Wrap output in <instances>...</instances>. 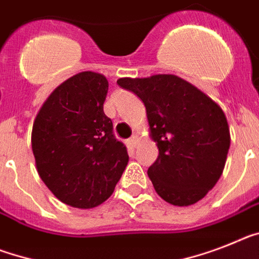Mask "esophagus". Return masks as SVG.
Here are the masks:
<instances>
[{"label":"esophagus","mask_w":259,"mask_h":259,"mask_svg":"<svg viewBox=\"0 0 259 259\" xmlns=\"http://www.w3.org/2000/svg\"><path fill=\"white\" fill-rule=\"evenodd\" d=\"M137 143H138V137H137L136 134H133V136L130 137L129 140H127V145H129L132 149H134V147L137 146Z\"/></svg>","instance_id":"esophagus-1"}]
</instances>
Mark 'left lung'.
Wrapping results in <instances>:
<instances>
[{"label":"left lung","mask_w":259,"mask_h":259,"mask_svg":"<svg viewBox=\"0 0 259 259\" xmlns=\"http://www.w3.org/2000/svg\"><path fill=\"white\" fill-rule=\"evenodd\" d=\"M117 84L146 106L150 137L159 150L147 170L156 193L178 207L197 203L220 179L227 162L230 134L223 109L175 75L122 77Z\"/></svg>","instance_id":"left-lung-1"}]
</instances>
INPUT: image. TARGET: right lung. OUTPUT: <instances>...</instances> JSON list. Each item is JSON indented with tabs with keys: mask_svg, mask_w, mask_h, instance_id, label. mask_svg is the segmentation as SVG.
Wrapping results in <instances>:
<instances>
[{
	"mask_svg": "<svg viewBox=\"0 0 259 259\" xmlns=\"http://www.w3.org/2000/svg\"><path fill=\"white\" fill-rule=\"evenodd\" d=\"M108 88L101 73H77L50 95L32 125L39 177L71 207L89 209L109 199L129 162L104 113Z\"/></svg>",
	"mask_w": 259,
	"mask_h": 259,
	"instance_id": "1",
	"label": "right lung"
}]
</instances>
